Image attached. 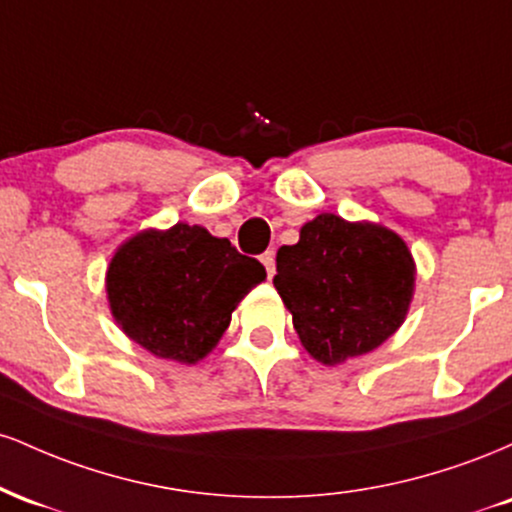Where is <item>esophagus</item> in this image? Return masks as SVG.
I'll list each match as a JSON object with an SVG mask.
<instances>
[{"mask_svg":"<svg viewBox=\"0 0 512 512\" xmlns=\"http://www.w3.org/2000/svg\"><path fill=\"white\" fill-rule=\"evenodd\" d=\"M260 262L264 264V269H267V276L272 279L274 272H276V262H274V250H267L264 255L260 257Z\"/></svg>","mask_w":512,"mask_h":512,"instance_id":"esophagus-1","label":"esophagus"}]
</instances>
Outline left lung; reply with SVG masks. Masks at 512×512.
Returning <instances> with one entry per match:
<instances>
[{
  "label": "left lung",
  "mask_w": 512,
  "mask_h": 512,
  "mask_svg": "<svg viewBox=\"0 0 512 512\" xmlns=\"http://www.w3.org/2000/svg\"><path fill=\"white\" fill-rule=\"evenodd\" d=\"M414 281L407 243L380 223L320 214L296 245L276 252V291L305 351L325 366L390 339L407 317Z\"/></svg>",
  "instance_id": "obj_1"
}]
</instances>
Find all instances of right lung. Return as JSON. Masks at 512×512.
Segmentation results:
<instances>
[{"instance_id": "1", "label": "right lung", "mask_w": 512, "mask_h": 512, "mask_svg": "<svg viewBox=\"0 0 512 512\" xmlns=\"http://www.w3.org/2000/svg\"><path fill=\"white\" fill-rule=\"evenodd\" d=\"M264 267L228 238L175 223L137 233L105 274L110 313L149 354L197 363L219 344L236 305L264 281Z\"/></svg>"}]
</instances>
